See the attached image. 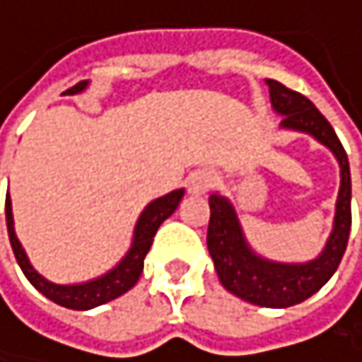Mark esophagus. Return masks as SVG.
<instances>
[{
	"mask_svg": "<svg viewBox=\"0 0 362 362\" xmlns=\"http://www.w3.org/2000/svg\"><path fill=\"white\" fill-rule=\"evenodd\" d=\"M212 185H214V175L208 169H197L187 177V187L191 195H204L212 189Z\"/></svg>",
	"mask_w": 362,
	"mask_h": 362,
	"instance_id": "34e87169",
	"label": "esophagus"
}]
</instances>
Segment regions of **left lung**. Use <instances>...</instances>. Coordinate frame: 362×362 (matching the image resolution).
<instances>
[{
  "instance_id": "1",
  "label": "left lung",
  "mask_w": 362,
  "mask_h": 362,
  "mask_svg": "<svg viewBox=\"0 0 362 362\" xmlns=\"http://www.w3.org/2000/svg\"><path fill=\"white\" fill-rule=\"evenodd\" d=\"M265 82L269 86L272 107L282 116L280 129L312 135L322 146H327L339 163L341 182L335 204L333 231L316 259L308 263H278L252 250L233 204L227 197L214 193L210 195L208 250L221 284L229 293L261 308H291L318 293L341 263L352 227L350 163L333 127L308 97L286 88L278 80Z\"/></svg>"
}]
</instances>
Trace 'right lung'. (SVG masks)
<instances>
[{
  "instance_id": "1",
  "label": "right lung",
  "mask_w": 362,
  "mask_h": 362,
  "mask_svg": "<svg viewBox=\"0 0 362 362\" xmlns=\"http://www.w3.org/2000/svg\"><path fill=\"white\" fill-rule=\"evenodd\" d=\"M88 86V80L78 82L76 86L67 88L63 95H78ZM185 197V189H175L154 202H150L144 212L139 214L135 229H133V240H131V248L127 250V255L103 276L86 280V282H78V284H57L46 280L31 263L29 257L23 248V244L16 238L14 231V216H12V202L10 195L6 197V225H8V238L16 257V263L21 265L25 278L50 301H54L57 305L69 308V310H93L97 305H103L120 295H124L129 288H133L139 280V274L144 269V259L152 246L154 233L156 229L163 225V221H167L177 204Z\"/></svg>"
}]
</instances>
